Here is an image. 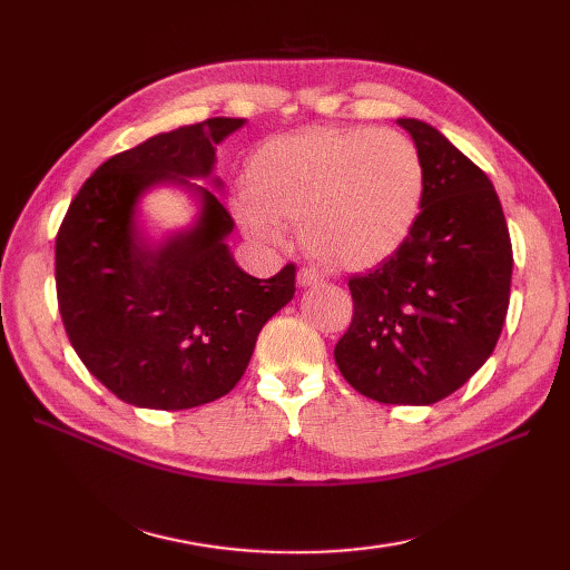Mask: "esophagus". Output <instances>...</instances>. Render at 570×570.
Returning a JSON list of instances; mask_svg holds the SVG:
<instances>
[{"label":"esophagus","mask_w":570,"mask_h":570,"mask_svg":"<svg viewBox=\"0 0 570 570\" xmlns=\"http://www.w3.org/2000/svg\"><path fill=\"white\" fill-rule=\"evenodd\" d=\"M321 278H318V274L316 272H311V269H301L298 272V286H313V284H318Z\"/></svg>","instance_id":"34e87169"}]
</instances>
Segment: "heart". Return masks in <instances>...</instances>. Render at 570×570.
Wrapping results in <instances>:
<instances>
[{"mask_svg":"<svg viewBox=\"0 0 570 570\" xmlns=\"http://www.w3.org/2000/svg\"><path fill=\"white\" fill-rule=\"evenodd\" d=\"M247 235L276 245V225H298L301 245L323 266L365 272L386 262L414 229L426 174L416 144L372 127H313L252 154Z\"/></svg>","mask_w":570,"mask_h":570,"instance_id":"heart-1","label":"heart"}]
</instances>
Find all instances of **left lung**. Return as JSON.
Masks as SVG:
<instances>
[{
    "instance_id": "8db88e82",
    "label": "left lung",
    "mask_w": 570,
    "mask_h": 570,
    "mask_svg": "<svg viewBox=\"0 0 570 570\" xmlns=\"http://www.w3.org/2000/svg\"><path fill=\"white\" fill-rule=\"evenodd\" d=\"M423 161L419 220L390 259L350 278L343 377L382 404L429 406L460 390L500 341L512 242L485 171L421 119H396Z\"/></svg>"
}]
</instances>
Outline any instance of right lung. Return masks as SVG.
I'll return each mask as SVG.
<instances>
[{"mask_svg": "<svg viewBox=\"0 0 570 570\" xmlns=\"http://www.w3.org/2000/svg\"><path fill=\"white\" fill-rule=\"evenodd\" d=\"M247 119L213 117L115 154L85 180L56 237V292L70 345L122 402L180 411L225 396L254 343L296 292V266L272 278L242 272L227 237L235 220L217 193L215 149ZM190 191L199 215L151 240L138 203L151 187Z\"/></svg>", "mask_w": 570, "mask_h": 570, "instance_id": "obj_1", "label": "right lung"}]
</instances>
